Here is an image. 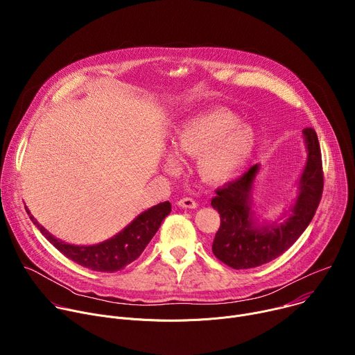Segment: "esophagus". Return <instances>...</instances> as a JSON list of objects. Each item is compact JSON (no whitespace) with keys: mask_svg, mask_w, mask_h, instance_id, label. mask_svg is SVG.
Here are the masks:
<instances>
[{"mask_svg":"<svg viewBox=\"0 0 355 355\" xmlns=\"http://www.w3.org/2000/svg\"><path fill=\"white\" fill-rule=\"evenodd\" d=\"M178 207H181V208H187V209H193V208H196V202H195V199H192V198H181L178 202Z\"/></svg>","mask_w":355,"mask_h":355,"instance_id":"obj_1","label":"esophagus"}]
</instances>
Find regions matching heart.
<instances>
[{
	"mask_svg": "<svg viewBox=\"0 0 355 355\" xmlns=\"http://www.w3.org/2000/svg\"><path fill=\"white\" fill-rule=\"evenodd\" d=\"M257 137L239 116L216 110L184 119L171 135L170 146L178 159H196L199 178L211 185L229 181L252 156ZM170 173L180 170L175 159H167Z\"/></svg>",
	"mask_w": 355,
	"mask_h": 355,
	"instance_id": "b5f03b06",
	"label": "heart"
}]
</instances>
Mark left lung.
Masks as SVG:
<instances>
[{"label":"left lung","instance_id":"8db88e82","mask_svg":"<svg viewBox=\"0 0 355 355\" xmlns=\"http://www.w3.org/2000/svg\"><path fill=\"white\" fill-rule=\"evenodd\" d=\"M308 162L297 181V196L282 223L259 226L252 212L251 189L260 171L256 164L241 177L216 189L211 205L220 215L212 251L234 270L256 268L285 252L309 226L323 193L322 153L315 129H303Z\"/></svg>","mask_w":355,"mask_h":355}]
</instances>
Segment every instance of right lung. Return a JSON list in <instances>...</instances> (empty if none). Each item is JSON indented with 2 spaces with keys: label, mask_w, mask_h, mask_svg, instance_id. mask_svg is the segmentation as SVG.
Segmentation results:
<instances>
[{
  "label": "right lung",
  "mask_w": 355,
  "mask_h": 355,
  "mask_svg": "<svg viewBox=\"0 0 355 355\" xmlns=\"http://www.w3.org/2000/svg\"><path fill=\"white\" fill-rule=\"evenodd\" d=\"M26 212L40 233L67 259L92 271L115 272L139 259L148 241L159 230L164 218L171 212V204L167 200L151 207L141 212L116 236L94 245H74L64 243L39 225L28 209Z\"/></svg>",
  "instance_id": "obj_1"
}]
</instances>
